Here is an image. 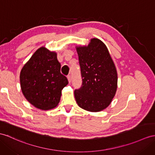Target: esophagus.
I'll return each mask as SVG.
<instances>
[{
    "mask_svg": "<svg viewBox=\"0 0 155 155\" xmlns=\"http://www.w3.org/2000/svg\"><path fill=\"white\" fill-rule=\"evenodd\" d=\"M67 78H68V81H69V83H70L71 82V75H68L67 76Z\"/></svg>",
    "mask_w": 155,
    "mask_h": 155,
    "instance_id": "34e87169",
    "label": "esophagus"
}]
</instances>
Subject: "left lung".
Segmentation results:
<instances>
[{"instance_id":"obj_1","label":"left lung","mask_w":155,"mask_h":155,"mask_svg":"<svg viewBox=\"0 0 155 155\" xmlns=\"http://www.w3.org/2000/svg\"><path fill=\"white\" fill-rule=\"evenodd\" d=\"M81 68L82 86L75 90L78 106L89 112L107 108L115 96L118 74L105 44L97 38L90 40L87 46L75 47Z\"/></svg>"}]
</instances>
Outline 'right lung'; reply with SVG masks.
I'll return each instance as SVG.
<instances>
[{"label":"right lung","mask_w":155,"mask_h":155,"mask_svg":"<svg viewBox=\"0 0 155 155\" xmlns=\"http://www.w3.org/2000/svg\"><path fill=\"white\" fill-rule=\"evenodd\" d=\"M57 53L41 47L22 68L20 75L21 92L30 104L47 110L59 103L62 90L68 84L60 73Z\"/></svg>","instance_id":"add662e5"}]
</instances>
